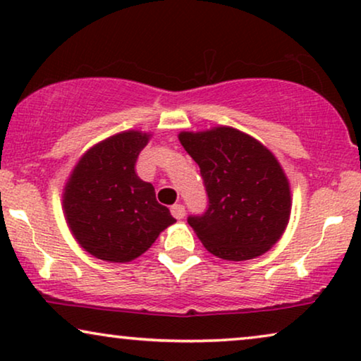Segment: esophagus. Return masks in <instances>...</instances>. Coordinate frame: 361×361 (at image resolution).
I'll return each mask as SVG.
<instances>
[{
	"mask_svg": "<svg viewBox=\"0 0 361 361\" xmlns=\"http://www.w3.org/2000/svg\"><path fill=\"white\" fill-rule=\"evenodd\" d=\"M171 214H172V216H174V219H177V220L184 219V215H185V207L180 205V204L172 205V207H171Z\"/></svg>",
	"mask_w": 361,
	"mask_h": 361,
	"instance_id": "1",
	"label": "esophagus"
}]
</instances>
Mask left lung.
Segmentation results:
<instances>
[{
	"instance_id": "1",
	"label": "left lung",
	"mask_w": 361,
	"mask_h": 361,
	"mask_svg": "<svg viewBox=\"0 0 361 361\" xmlns=\"http://www.w3.org/2000/svg\"><path fill=\"white\" fill-rule=\"evenodd\" d=\"M179 141L199 164L209 195L205 214L187 220L205 250L246 261L273 248L293 207L289 180L273 152L231 126L182 131Z\"/></svg>"
}]
</instances>
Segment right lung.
<instances>
[{
    "mask_svg": "<svg viewBox=\"0 0 361 361\" xmlns=\"http://www.w3.org/2000/svg\"><path fill=\"white\" fill-rule=\"evenodd\" d=\"M151 133L128 130L97 142L73 167L62 209L73 238L87 253L110 263H130L176 224L156 200L154 187L135 166Z\"/></svg>",
    "mask_w": 361,
    "mask_h": 361,
    "instance_id": "add662e5",
    "label": "right lung"
}]
</instances>
